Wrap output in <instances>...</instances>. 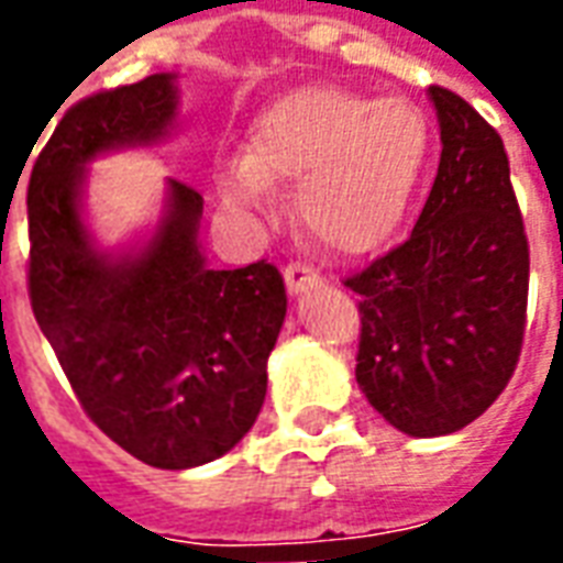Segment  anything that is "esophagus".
<instances>
[{
	"mask_svg": "<svg viewBox=\"0 0 563 563\" xmlns=\"http://www.w3.org/2000/svg\"><path fill=\"white\" fill-rule=\"evenodd\" d=\"M283 277H286V289L289 292H303V289H313V286H322V271L313 268L310 262H289L283 268Z\"/></svg>",
	"mask_w": 563,
	"mask_h": 563,
	"instance_id": "1",
	"label": "esophagus"
}]
</instances>
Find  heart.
<instances>
[{
	"label": "heart",
	"mask_w": 563,
	"mask_h": 563,
	"mask_svg": "<svg viewBox=\"0 0 563 563\" xmlns=\"http://www.w3.org/2000/svg\"><path fill=\"white\" fill-rule=\"evenodd\" d=\"M427 161V124L399 98L303 86L250 128L247 154L218 176L223 202L274 214V185L298 181V218L322 247L357 256L399 229Z\"/></svg>",
	"instance_id": "obj_1"
}]
</instances>
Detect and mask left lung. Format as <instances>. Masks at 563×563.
I'll return each instance as SVG.
<instances>
[{"instance_id":"obj_1","label":"left lung","mask_w":563,"mask_h":563,"mask_svg":"<svg viewBox=\"0 0 563 563\" xmlns=\"http://www.w3.org/2000/svg\"><path fill=\"white\" fill-rule=\"evenodd\" d=\"M430 95L441 161L415 232L343 280L361 316L357 385L418 439L462 430L501 397L526 340L531 265L501 136L456 91Z\"/></svg>"}]
</instances>
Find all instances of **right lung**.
Instances as JSON below:
<instances>
[{
    "label": "right lung",
    "mask_w": 563,
    "mask_h": 563,
    "mask_svg": "<svg viewBox=\"0 0 563 563\" xmlns=\"http://www.w3.org/2000/svg\"><path fill=\"white\" fill-rule=\"evenodd\" d=\"M176 119L169 74L80 98L49 133L26 190L32 313L89 420L154 468L223 456L260 415L286 286L277 265L208 268L202 197L169 181V218L136 260L91 250L77 211L82 164L154 143Z\"/></svg>",
    "instance_id": "obj_1"
}]
</instances>
